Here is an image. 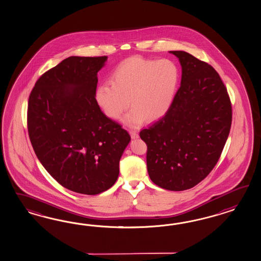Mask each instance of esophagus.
<instances>
[{
  "label": "esophagus",
  "mask_w": 261,
  "mask_h": 261,
  "mask_svg": "<svg viewBox=\"0 0 261 261\" xmlns=\"http://www.w3.org/2000/svg\"><path fill=\"white\" fill-rule=\"evenodd\" d=\"M130 135H131V138L132 139H138L139 138V134H138V132L137 131H135V130H131L130 131Z\"/></svg>",
  "instance_id": "obj_1"
}]
</instances>
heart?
<instances>
[{
	"label": "heart",
	"mask_w": 261,
	"mask_h": 261,
	"mask_svg": "<svg viewBox=\"0 0 261 261\" xmlns=\"http://www.w3.org/2000/svg\"><path fill=\"white\" fill-rule=\"evenodd\" d=\"M111 84L99 85L96 99L106 116L119 120L129 103L131 111L124 122L132 127L143 120L155 121L169 111L179 83V69L170 60L131 57L111 74Z\"/></svg>",
	"instance_id": "heart-1"
}]
</instances>
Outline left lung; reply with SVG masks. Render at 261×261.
<instances>
[{"label":"left lung","instance_id":"8db88e82","mask_svg":"<svg viewBox=\"0 0 261 261\" xmlns=\"http://www.w3.org/2000/svg\"><path fill=\"white\" fill-rule=\"evenodd\" d=\"M178 58L181 82L167 114L140 132L147 145L151 180L163 189L184 191L210 174L224 148L232 124L225 85L210 64L185 51Z\"/></svg>","mask_w":261,"mask_h":261}]
</instances>
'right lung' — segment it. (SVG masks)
<instances>
[{"instance_id": "add662e5", "label": "right lung", "mask_w": 261, "mask_h": 261, "mask_svg": "<svg viewBox=\"0 0 261 261\" xmlns=\"http://www.w3.org/2000/svg\"><path fill=\"white\" fill-rule=\"evenodd\" d=\"M106 60L69 57L43 73L29 96L28 129L37 158L64 188L84 195L112 187L131 141L95 98Z\"/></svg>"}]
</instances>
